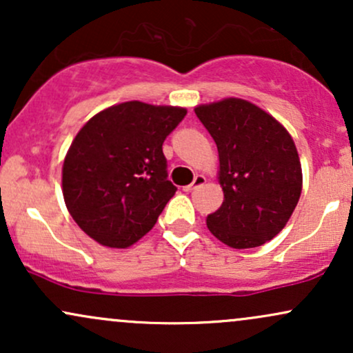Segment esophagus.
<instances>
[{
  "label": "esophagus",
  "mask_w": 353,
  "mask_h": 353,
  "mask_svg": "<svg viewBox=\"0 0 353 353\" xmlns=\"http://www.w3.org/2000/svg\"><path fill=\"white\" fill-rule=\"evenodd\" d=\"M204 182H205V177L202 176V174H197L196 177H194V181H192V184H189V185H185L184 188V190L185 192H190V190H196V189H199L201 185H204Z\"/></svg>",
  "instance_id": "1"
}]
</instances>
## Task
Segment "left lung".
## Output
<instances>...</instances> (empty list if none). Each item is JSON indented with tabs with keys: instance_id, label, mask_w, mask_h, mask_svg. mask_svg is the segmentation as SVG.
I'll use <instances>...</instances> for the list:
<instances>
[{
	"instance_id": "8db88e82",
	"label": "left lung",
	"mask_w": 353,
	"mask_h": 353,
	"mask_svg": "<svg viewBox=\"0 0 353 353\" xmlns=\"http://www.w3.org/2000/svg\"><path fill=\"white\" fill-rule=\"evenodd\" d=\"M194 112L219 152L224 202L205 222L232 249L265 244L285 228L302 192L292 136L272 114L241 98L199 104Z\"/></svg>"
}]
</instances>
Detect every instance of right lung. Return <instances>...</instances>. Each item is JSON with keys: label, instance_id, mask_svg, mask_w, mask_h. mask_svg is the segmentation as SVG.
Returning a JSON list of instances; mask_svg holds the SVG:
<instances>
[{"label": "right lung", "instance_id": "add662e5", "mask_svg": "<svg viewBox=\"0 0 353 353\" xmlns=\"http://www.w3.org/2000/svg\"><path fill=\"white\" fill-rule=\"evenodd\" d=\"M188 109L128 101L88 121L63 163V197L89 237L128 249L154 228L177 188L168 181L164 139Z\"/></svg>", "mask_w": 353, "mask_h": 353}]
</instances>
